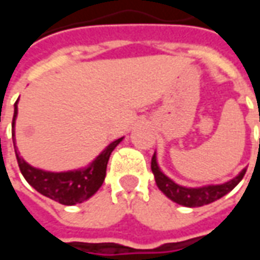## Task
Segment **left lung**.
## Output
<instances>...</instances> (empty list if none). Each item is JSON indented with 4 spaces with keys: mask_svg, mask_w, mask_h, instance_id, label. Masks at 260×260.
Here are the masks:
<instances>
[{
    "mask_svg": "<svg viewBox=\"0 0 260 260\" xmlns=\"http://www.w3.org/2000/svg\"><path fill=\"white\" fill-rule=\"evenodd\" d=\"M152 171L154 174V180H156L158 189L163 192L167 198H170L171 201L178 203V205H182V206L199 207L217 201L220 198H223L224 195H227L230 191H233L235 186L238 185V182L244 178L246 169L242 170L240 174L233 180H230L229 182H224L220 185L201 186V188H186V186H181L175 184L173 180H170L169 177L164 175L161 170L158 169L156 154H153L152 157Z\"/></svg>",
    "mask_w": 260,
    "mask_h": 260,
    "instance_id": "left-lung-1",
    "label": "left lung"
}]
</instances>
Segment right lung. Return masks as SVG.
Returning a JSON list of instances; mask_svg holds the SVG:
<instances>
[{
	"label": "right lung",
	"mask_w": 260,
	"mask_h": 260,
	"mask_svg": "<svg viewBox=\"0 0 260 260\" xmlns=\"http://www.w3.org/2000/svg\"><path fill=\"white\" fill-rule=\"evenodd\" d=\"M18 100L15 103L14 119H12V139H14L15 154L18 160V166L25 180L30 184L37 192L47 196L53 201L58 202L61 205L72 206L76 203H82L94 195L99 188L103 185L106 178V170L110 154L117 147L122 138L111 142L106 150H103L93 163L83 170L76 171H67V173H50L43 170L35 169L30 164H27L19 156V152L15 145V119L18 115Z\"/></svg>",
	"instance_id": "right-lung-1"
}]
</instances>
